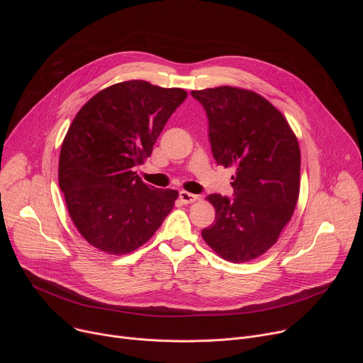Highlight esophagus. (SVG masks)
<instances>
[{"label": "esophagus", "instance_id": "obj_1", "mask_svg": "<svg viewBox=\"0 0 363 363\" xmlns=\"http://www.w3.org/2000/svg\"><path fill=\"white\" fill-rule=\"evenodd\" d=\"M179 199H181L184 203H191V202H195V201L198 199V195L191 194V192H186V191H179Z\"/></svg>", "mask_w": 363, "mask_h": 363}]
</instances>
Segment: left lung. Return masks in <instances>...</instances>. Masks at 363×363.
Returning <instances> with one entry per match:
<instances>
[{"instance_id": "1", "label": "left lung", "mask_w": 363, "mask_h": 363, "mask_svg": "<svg viewBox=\"0 0 363 363\" xmlns=\"http://www.w3.org/2000/svg\"><path fill=\"white\" fill-rule=\"evenodd\" d=\"M208 119L218 165L234 167L233 196L208 195L216 223L202 237L234 263L264 254L290 221L300 188V149L284 116L260 94L230 86L194 90Z\"/></svg>"}]
</instances>
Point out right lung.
<instances>
[{"label":"right lung","instance_id":"1","mask_svg":"<svg viewBox=\"0 0 363 363\" xmlns=\"http://www.w3.org/2000/svg\"><path fill=\"white\" fill-rule=\"evenodd\" d=\"M182 89L143 80L113 84L79 111L63 140L59 184L79 233L108 254L145 244L172 211L175 189L146 185L133 171L150 157Z\"/></svg>","mask_w":363,"mask_h":363}]
</instances>
